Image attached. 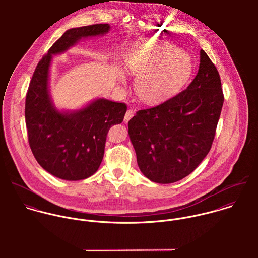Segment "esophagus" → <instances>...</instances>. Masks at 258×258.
Instances as JSON below:
<instances>
[{
    "mask_svg": "<svg viewBox=\"0 0 258 258\" xmlns=\"http://www.w3.org/2000/svg\"><path fill=\"white\" fill-rule=\"evenodd\" d=\"M133 116H134V111L132 110V109H128L127 112H126V114H125V116H124V122L127 123Z\"/></svg>",
    "mask_w": 258,
    "mask_h": 258,
    "instance_id": "1",
    "label": "esophagus"
}]
</instances>
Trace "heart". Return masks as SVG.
I'll list each match as a JSON object with an SVG mask.
<instances>
[{"instance_id":"heart-1","label":"heart","mask_w":258,"mask_h":258,"mask_svg":"<svg viewBox=\"0 0 258 258\" xmlns=\"http://www.w3.org/2000/svg\"><path fill=\"white\" fill-rule=\"evenodd\" d=\"M126 66L137 77V96L148 104L160 103L174 96L192 70L186 52L168 42L150 40L141 42L128 54Z\"/></svg>"}]
</instances>
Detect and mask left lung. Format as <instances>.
<instances>
[{
  "instance_id": "left-lung-1",
  "label": "left lung",
  "mask_w": 258,
  "mask_h": 258,
  "mask_svg": "<svg viewBox=\"0 0 258 258\" xmlns=\"http://www.w3.org/2000/svg\"><path fill=\"white\" fill-rule=\"evenodd\" d=\"M200 58L198 74L186 89L137 111L128 123L138 166L152 182L184 179L212 148L224 97L216 66L203 49Z\"/></svg>"
}]
</instances>
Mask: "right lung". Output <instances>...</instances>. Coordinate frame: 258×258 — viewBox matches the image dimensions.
I'll return each mask as SVG.
<instances>
[{
    "instance_id": "right-lung-1",
    "label": "right lung",
    "mask_w": 258,
    "mask_h": 258,
    "mask_svg": "<svg viewBox=\"0 0 258 258\" xmlns=\"http://www.w3.org/2000/svg\"><path fill=\"white\" fill-rule=\"evenodd\" d=\"M109 30L108 24H96L67 31L39 60L29 85L25 116L30 147L37 163L62 180H83L98 170L107 133L112 125L122 123L127 106L99 98L80 110H56L48 93L51 55L82 37L104 35Z\"/></svg>"
}]
</instances>
